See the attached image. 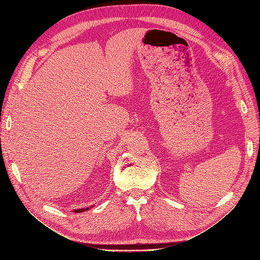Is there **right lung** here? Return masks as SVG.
I'll return each mask as SVG.
<instances>
[{
    "label": "right lung",
    "instance_id": "right-lung-1",
    "mask_svg": "<svg viewBox=\"0 0 260 260\" xmlns=\"http://www.w3.org/2000/svg\"><path fill=\"white\" fill-rule=\"evenodd\" d=\"M89 209V207H86V208H81V209H76L75 210V212H82V211H84V210H88Z\"/></svg>",
    "mask_w": 260,
    "mask_h": 260
}]
</instances>
